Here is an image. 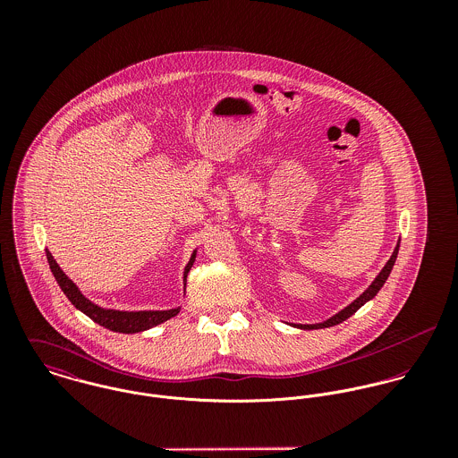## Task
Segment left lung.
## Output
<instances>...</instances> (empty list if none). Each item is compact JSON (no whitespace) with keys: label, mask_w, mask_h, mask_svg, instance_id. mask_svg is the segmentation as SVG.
Masks as SVG:
<instances>
[{"label":"left lung","mask_w":458,"mask_h":458,"mask_svg":"<svg viewBox=\"0 0 458 458\" xmlns=\"http://www.w3.org/2000/svg\"><path fill=\"white\" fill-rule=\"evenodd\" d=\"M398 247H400V240L396 242V247H394V250H393L390 261L385 264V267L379 271V275L374 278V282H372L354 301H351L347 307H344L340 312H336L335 316H331L329 319L323 321V323H316V325H291V327H300V329H321V327L340 325V323H344L345 319H349L356 310H360L367 301H370V300L381 291V287L385 285V282L388 280V276H390V273H392L393 264H394L396 256H398Z\"/></svg>","instance_id":"1"}]
</instances>
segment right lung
Here are the masks:
<instances>
[{"instance_id":"1","label":"right lung","mask_w":458,"mask_h":458,"mask_svg":"<svg viewBox=\"0 0 458 458\" xmlns=\"http://www.w3.org/2000/svg\"><path fill=\"white\" fill-rule=\"evenodd\" d=\"M197 250L192 252L191 261L185 266L183 271V291H185V282H187V275L192 267V264L196 261ZM46 256L49 261V267L58 282V285L62 287V291L65 293L66 298L70 300V303L81 310L82 314H86L89 319H93L97 325L107 327L111 331H118V333H139V331H146L149 327H158L165 321H169L171 318L178 316V312L182 310V307L176 309H169V310H114V309H104L95 305L91 300H88L81 289L68 278L65 271L60 267V264L53 258V254L46 249Z\"/></svg>"}]
</instances>
